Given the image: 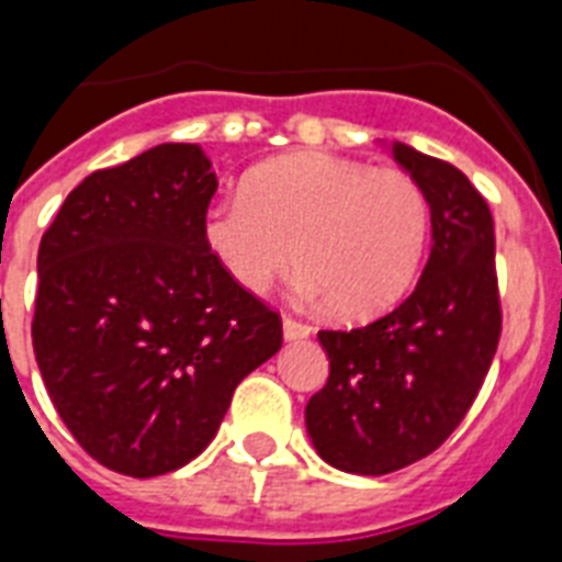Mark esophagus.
Instances as JSON below:
<instances>
[{
    "label": "esophagus",
    "instance_id": "esophagus-1",
    "mask_svg": "<svg viewBox=\"0 0 562 562\" xmlns=\"http://www.w3.org/2000/svg\"><path fill=\"white\" fill-rule=\"evenodd\" d=\"M282 335H285L289 341H300V338H308V335H312V326L297 321V317H282Z\"/></svg>",
    "mask_w": 562,
    "mask_h": 562
}]
</instances>
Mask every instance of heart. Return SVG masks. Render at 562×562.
<instances>
[{"label":"heart","instance_id":"obj_1","mask_svg":"<svg viewBox=\"0 0 562 562\" xmlns=\"http://www.w3.org/2000/svg\"><path fill=\"white\" fill-rule=\"evenodd\" d=\"M428 236V194L408 171L312 151L262 162L203 218L206 247L238 289L265 294L297 256L300 294L350 321L414 285Z\"/></svg>","mask_w":562,"mask_h":562}]
</instances>
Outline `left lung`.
I'll return each mask as SVG.
<instances>
[{"mask_svg": "<svg viewBox=\"0 0 562 562\" xmlns=\"http://www.w3.org/2000/svg\"><path fill=\"white\" fill-rule=\"evenodd\" d=\"M431 206V256L417 289L359 329H321L329 379L306 405L317 454L352 475H387L431 454L479 396L502 297L487 201L452 162L393 143Z\"/></svg>", "mask_w": 562, "mask_h": 562, "instance_id": "left-lung-1", "label": "left lung"}]
</instances>
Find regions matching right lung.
Wrapping results in <instances>:
<instances>
[{"label": "right lung", "mask_w": 562, "mask_h": 562, "mask_svg": "<svg viewBox=\"0 0 562 562\" xmlns=\"http://www.w3.org/2000/svg\"><path fill=\"white\" fill-rule=\"evenodd\" d=\"M215 189L198 145H157L92 171L40 238L37 368L83 452L131 479L198 458L238 382L282 347L280 312L206 247Z\"/></svg>", "instance_id": "right-lung-1"}]
</instances>
